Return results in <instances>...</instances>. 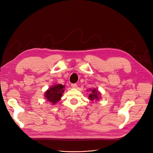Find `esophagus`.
<instances>
[{"label":"esophagus","instance_id":"34e87169","mask_svg":"<svg viewBox=\"0 0 153 153\" xmlns=\"http://www.w3.org/2000/svg\"><path fill=\"white\" fill-rule=\"evenodd\" d=\"M71 85V87L74 88H76L77 87V85L76 84H72Z\"/></svg>","mask_w":153,"mask_h":153}]
</instances>
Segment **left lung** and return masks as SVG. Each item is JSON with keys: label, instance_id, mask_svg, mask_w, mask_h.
<instances>
[{"label": "left lung", "instance_id": "8db88e82", "mask_svg": "<svg viewBox=\"0 0 153 153\" xmlns=\"http://www.w3.org/2000/svg\"><path fill=\"white\" fill-rule=\"evenodd\" d=\"M99 93L96 90H92L91 91V94L89 95V99L91 101H93L94 100H99Z\"/></svg>", "mask_w": 153, "mask_h": 153}]
</instances>
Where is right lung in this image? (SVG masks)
<instances>
[{
    "label": "right lung",
    "mask_w": 153,
    "mask_h": 153,
    "mask_svg": "<svg viewBox=\"0 0 153 153\" xmlns=\"http://www.w3.org/2000/svg\"><path fill=\"white\" fill-rule=\"evenodd\" d=\"M64 87L65 86H63L62 84H57L51 87L45 93L46 98L52 104L57 102L62 96Z\"/></svg>",
    "instance_id": "add662e5"
}]
</instances>
